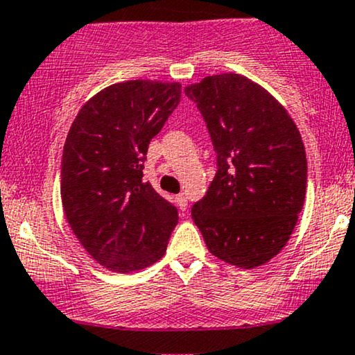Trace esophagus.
<instances>
[{"instance_id": "esophagus-1", "label": "esophagus", "mask_w": 355, "mask_h": 355, "mask_svg": "<svg viewBox=\"0 0 355 355\" xmlns=\"http://www.w3.org/2000/svg\"><path fill=\"white\" fill-rule=\"evenodd\" d=\"M175 202H177V205L180 207V210H187V207H189V200H187V197L183 193H178L177 197H175Z\"/></svg>"}]
</instances>
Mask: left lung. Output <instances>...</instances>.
Here are the masks:
<instances>
[{"mask_svg": "<svg viewBox=\"0 0 355 355\" xmlns=\"http://www.w3.org/2000/svg\"><path fill=\"white\" fill-rule=\"evenodd\" d=\"M197 103L217 173L191 207L210 254L242 268L274 259L291 239L307 189V158L287 110L266 88L237 73L185 87Z\"/></svg>", "mask_w": 355, "mask_h": 355, "instance_id": "left-lung-1", "label": "left lung"}]
</instances>
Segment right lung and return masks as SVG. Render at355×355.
<instances>
[{
	"label": "right lung",
	"mask_w": 355,
	"mask_h": 355,
	"mask_svg": "<svg viewBox=\"0 0 355 355\" xmlns=\"http://www.w3.org/2000/svg\"><path fill=\"white\" fill-rule=\"evenodd\" d=\"M182 85L115 83L81 107L61 160V203L96 262L130 274L160 260L178 210L144 180L150 140L180 103Z\"/></svg>",
	"instance_id": "1"
}]
</instances>
